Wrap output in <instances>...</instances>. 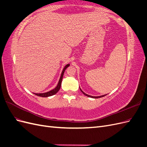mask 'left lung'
I'll list each match as a JSON object with an SVG mask.
<instances>
[{
	"mask_svg": "<svg viewBox=\"0 0 147 147\" xmlns=\"http://www.w3.org/2000/svg\"><path fill=\"white\" fill-rule=\"evenodd\" d=\"M80 91H82V92L83 93V94H84L86 96H88V97H92V98H94V99H97V98H100V97H104V96H106L107 94H105V95H103V96H90V95H88V94H85V93H84L82 90H81V88H80Z\"/></svg>",
	"mask_w": 147,
	"mask_h": 147,
	"instance_id": "1",
	"label": "left lung"
}]
</instances>
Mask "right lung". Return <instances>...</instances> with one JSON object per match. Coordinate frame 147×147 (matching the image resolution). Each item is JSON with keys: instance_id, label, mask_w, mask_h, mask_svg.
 <instances>
[{"instance_id": "add662e5", "label": "right lung", "mask_w": 147, "mask_h": 147, "mask_svg": "<svg viewBox=\"0 0 147 147\" xmlns=\"http://www.w3.org/2000/svg\"><path fill=\"white\" fill-rule=\"evenodd\" d=\"M70 65V64H67L65 67L64 68L63 72H62V74H61V77H60V79L59 80V82H58V84H57V86L55 88L53 89V90H52L51 91H48L47 92H45V93H34V94H35L37 96H40V97H49V96H53L56 94V93L59 91V90H60L61 88V83H62V80H63V75H64V73L65 72V69L68 67Z\"/></svg>"}]
</instances>
